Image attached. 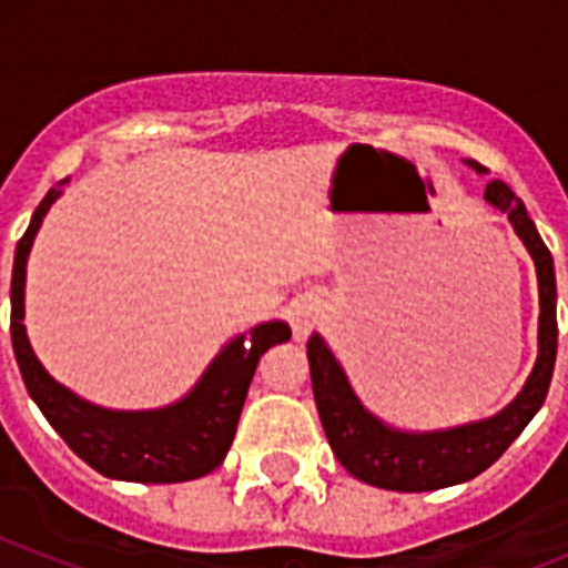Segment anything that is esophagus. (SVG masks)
<instances>
[{
    "instance_id": "obj_1",
    "label": "esophagus",
    "mask_w": 568,
    "mask_h": 568,
    "mask_svg": "<svg viewBox=\"0 0 568 568\" xmlns=\"http://www.w3.org/2000/svg\"><path fill=\"white\" fill-rule=\"evenodd\" d=\"M315 327V315L310 313V310H298V313L293 315V333L295 338H307L310 329Z\"/></svg>"
}]
</instances>
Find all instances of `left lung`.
Wrapping results in <instances>:
<instances>
[{"label": "left lung", "instance_id": "obj_1", "mask_svg": "<svg viewBox=\"0 0 568 568\" xmlns=\"http://www.w3.org/2000/svg\"><path fill=\"white\" fill-rule=\"evenodd\" d=\"M466 164L478 173H486L484 164ZM484 199L491 207L509 215L511 227L520 235L538 270L540 318L535 369L518 398L491 418L455 426V429H438V433H400L395 426H386L384 420L375 418L361 404L341 364L329 353V346L321 335H313L307 341V358L321 426L341 466L364 484L393 491H433L471 480L509 449L511 440L524 433L526 424L544 406L551 373H555V355H558L555 264L524 202L511 193L509 184L495 179L486 184Z\"/></svg>", "mask_w": 568, "mask_h": 568}]
</instances>
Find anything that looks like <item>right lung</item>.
I'll return each instance as SVG.
<instances>
[{"label":"right lung","instance_id":"obj_1","mask_svg":"<svg viewBox=\"0 0 568 568\" xmlns=\"http://www.w3.org/2000/svg\"><path fill=\"white\" fill-rule=\"evenodd\" d=\"M59 195L62 187H50L30 219L17 244L13 278H10V338L30 398L37 400L64 444L84 464L102 471L104 478L135 480V484H182V480L202 478L215 466H222L233 444L241 406L247 398L258 358L273 344L290 341V327L284 321H267L250 329V335L233 338L215 355L199 384L182 400L162 409L119 413V409L88 404L44 373V366L30 349L22 324L24 264L39 224Z\"/></svg>","mask_w":568,"mask_h":568}]
</instances>
